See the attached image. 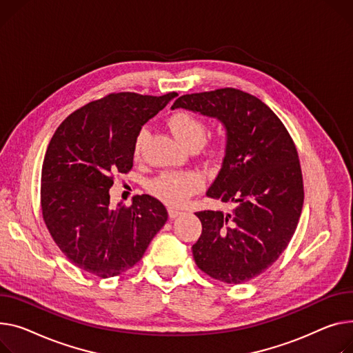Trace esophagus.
I'll list each match as a JSON object with an SVG mask.
<instances>
[{
  "label": "esophagus",
  "mask_w": 353,
  "mask_h": 353,
  "mask_svg": "<svg viewBox=\"0 0 353 353\" xmlns=\"http://www.w3.org/2000/svg\"><path fill=\"white\" fill-rule=\"evenodd\" d=\"M183 214V210H179V208H169V216L170 219H177L179 216Z\"/></svg>",
  "instance_id": "34e87169"
}]
</instances>
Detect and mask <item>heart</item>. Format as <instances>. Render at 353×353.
I'll return each mask as SVG.
<instances>
[{
    "label": "heart",
    "mask_w": 353,
    "mask_h": 353,
    "mask_svg": "<svg viewBox=\"0 0 353 353\" xmlns=\"http://www.w3.org/2000/svg\"><path fill=\"white\" fill-rule=\"evenodd\" d=\"M169 128L179 142L184 146H200L205 139L207 128L201 119L190 112H176L169 117ZM149 136V130L142 128L134 139L133 153H142ZM204 179L197 172L166 173L152 183V192L163 201L170 204H183L203 185Z\"/></svg>",
    "instance_id": "b5f03b06"
}]
</instances>
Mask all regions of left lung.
<instances>
[{"label": "left lung", "instance_id": "8db88e82", "mask_svg": "<svg viewBox=\"0 0 353 353\" xmlns=\"http://www.w3.org/2000/svg\"><path fill=\"white\" fill-rule=\"evenodd\" d=\"M180 108L223 125L224 159L205 196L236 205L196 213L203 231L194 261L214 279L241 284L275 263L298 225L303 184L295 145L264 102L239 89L184 95L172 106Z\"/></svg>", "mask_w": 353, "mask_h": 353}]
</instances>
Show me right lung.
I'll return each mask as SVG.
<instances>
[{"instance_id": "add662e5", "label": "right lung", "mask_w": 353, "mask_h": 353, "mask_svg": "<svg viewBox=\"0 0 353 353\" xmlns=\"http://www.w3.org/2000/svg\"><path fill=\"white\" fill-rule=\"evenodd\" d=\"M122 92L90 102L61 123L41 173L43 221L68 260L101 278L121 275L143 256L168 210L143 194L110 205L114 173L133 166L137 132L172 99Z\"/></svg>"}]
</instances>
